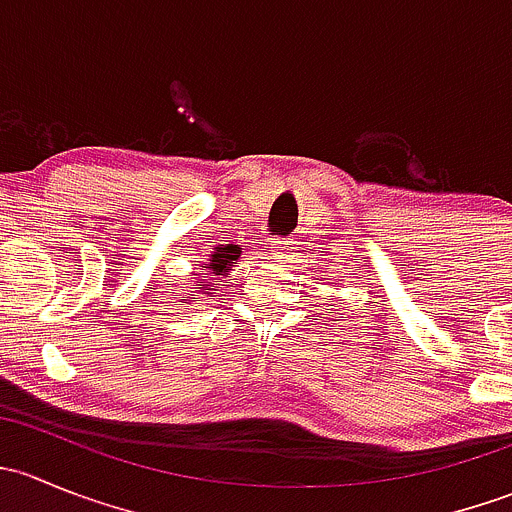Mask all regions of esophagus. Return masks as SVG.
<instances>
[{
    "instance_id": "esophagus-1",
    "label": "esophagus",
    "mask_w": 512,
    "mask_h": 512,
    "mask_svg": "<svg viewBox=\"0 0 512 512\" xmlns=\"http://www.w3.org/2000/svg\"><path fill=\"white\" fill-rule=\"evenodd\" d=\"M272 247H275L277 257H285V252L289 250V242L287 240H270Z\"/></svg>"
}]
</instances>
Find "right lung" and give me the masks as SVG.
I'll list each match as a JSON object with an SVG mask.
<instances>
[{
    "mask_svg": "<svg viewBox=\"0 0 512 512\" xmlns=\"http://www.w3.org/2000/svg\"><path fill=\"white\" fill-rule=\"evenodd\" d=\"M237 257H240V247L237 245L218 247V250H215V255H210V265H208L210 275H225L227 267L235 265ZM210 287L213 285H200L195 289H198V292H203V289H210ZM208 294H213V292H208ZM193 299H198V297H193Z\"/></svg>",
    "mask_w": 512,
    "mask_h": 512,
    "instance_id": "right-lung-1",
    "label": "right lung"
}]
</instances>
